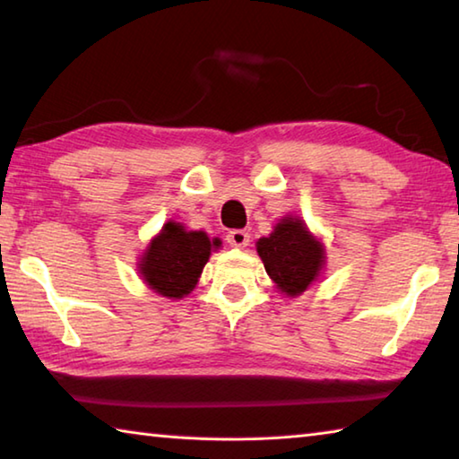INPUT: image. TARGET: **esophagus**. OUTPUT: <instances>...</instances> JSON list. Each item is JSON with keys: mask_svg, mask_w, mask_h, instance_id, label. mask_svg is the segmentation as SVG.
<instances>
[{"mask_svg": "<svg viewBox=\"0 0 459 459\" xmlns=\"http://www.w3.org/2000/svg\"><path fill=\"white\" fill-rule=\"evenodd\" d=\"M248 238H251V235H248L247 230L237 229V230H230V232H229V235H227V243H229L230 247H247V245H248Z\"/></svg>", "mask_w": 459, "mask_h": 459, "instance_id": "34e87169", "label": "esophagus"}]
</instances>
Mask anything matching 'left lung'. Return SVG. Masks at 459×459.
<instances>
[{"label": "left lung", "instance_id": "obj_1", "mask_svg": "<svg viewBox=\"0 0 459 459\" xmlns=\"http://www.w3.org/2000/svg\"><path fill=\"white\" fill-rule=\"evenodd\" d=\"M257 253L269 277L287 295H299L320 275L324 247L299 219H283L269 237L259 238Z\"/></svg>", "mask_w": 459, "mask_h": 459}]
</instances>
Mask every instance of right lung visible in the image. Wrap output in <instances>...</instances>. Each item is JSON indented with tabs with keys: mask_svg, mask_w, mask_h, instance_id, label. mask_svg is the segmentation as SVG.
Masks as SVG:
<instances>
[{
	"mask_svg": "<svg viewBox=\"0 0 459 459\" xmlns=\"http://www.w3.org/2000/svg\"><path fill=\"white\" fill-rule=\"evenodd\" d=\"M212 247H221V240H211L202 230L188 232L180 224L168 222L147 247L139 269L152 290L180 299L196 287Z\"/></svg>",
	"mask_w": 459,
	"mask_h": 459,
	"instance_id": "1",
	"label": "right lung"
}]
</instances>
